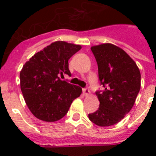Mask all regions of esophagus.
Instances as JSON below:
<instances>
[{"label": "esophagus", "mask_w": 156, "mask_h": 156, "mask_svg": "<svg viewBox=\"0 0 156 156\" xmlns=\"http://www.w3.org/2000/svg\"><path fill=\"white\" fill-rule=\"evenodd\" d=\"M83 94L85 96H88V95L90 94V90H89V88H85L83 89Z\"/></svg>", "instance_id": "1"}]
</instances>
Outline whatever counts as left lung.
Returning <instances> with one entry per match:
<instances>
[{
    "mask_svg": "<svg viewBox=\"0 0 156 156\" xmlns=\"http://www.w3.org/2000/svg\"><path fill=\"white\" fill-rule=\"evenodd\" d=\"M98 78L105 89L97 91L99 108L88 118L101 127L119 123L130 111L140 89V72L125 51L111 43L92 47Z\"/></svg>",
    "mask_w": 156,
    "mask_h": 156,
    "instance_id": "left-lung-1",
    "label": "left lung"
}]
</instances>
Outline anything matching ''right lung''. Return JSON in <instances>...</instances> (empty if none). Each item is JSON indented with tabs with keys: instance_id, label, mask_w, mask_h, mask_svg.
Returning a JSON list of instances; mask_svg holds the SVG:
<instances>
[{
	"instance_id": "1",
	"label": "right lung",
	"mask_w": 156,
	"mask_h": 156,
	"mask_svg": "<svg viewBox=\"0 0 156 156\" xmlns=\"http://www.w3.org/2000/svg\"><path fill=\"white\" fill-rule=\"evenodd\" d=\"M80 45L57 41L35 53L23 65L20 85L27 107L32 115L46 122L61 119L68 113L82 88L61 80L70 75L68 60L81 49Z\"/></svg>"
}]
</instances>
